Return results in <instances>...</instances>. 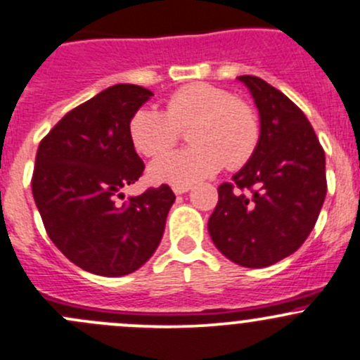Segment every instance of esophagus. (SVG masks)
<instances>
[{
	"label": "esophagus",
	"instance_id": "esophagus-1",
	"mask_svg": "<svg viewBox=\"0 0 360 360\" xmlns=\"http://www.w3.org/2000/svg\"><path fill=\"white\" fill-rule=\"evenodd\" d=\"M190 190H191V184H174L172 186V191L176 195H183Z\"/></svg>",
	"mask_w": 360,
	"mask_h": 360
}]
</instances>
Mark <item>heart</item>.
Returning a JSON list of instances; mask_svg holds the SVG:
<instances>
[{"label": "heart", "mask_w": 360, "mask_h": 360, "mask_svg": "<svg viewBox=\"0 0 360 360\" xmlns=\"http://www.w3.org/2000/svg\"><path fill=\"white\" fill-rule=\"evenodd\" d=\"M184 129L191 146L151 163L155 183H197L214 176L224 163L238 169L254 155L261 134L256 110L210 83L181 86L167 99L165 111L143 106L129 120L130 141L148 158L165 155Z\"/></svg>", "instance_id": "obj_1"}]
</instances>
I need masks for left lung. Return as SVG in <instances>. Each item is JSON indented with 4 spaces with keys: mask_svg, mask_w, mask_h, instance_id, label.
Here are the masks:
<instances>
[{
    "mask_svg": "<svg viewBox=\"0 0 360 360\" xmlns=\"http://www.w3.org/2000/svg\"><path fill=\"white\" fill-rule=\"evenodd\" d=\"M259 111V143L250 160L217 188L209 217L214 245L230 261L264 268L291 256L324 203L326 155L304 112L257 76H238Z\"/></svg>",
    "mask_w": 360,
    "mask_h": 360,
    "instance_id": "left-lung-1",
    "label": "left lung"
}]
</instances>
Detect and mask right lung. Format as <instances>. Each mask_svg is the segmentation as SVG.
Masks as SVG:
<instances>
[{
	"label": "right lung",
	"instance_id": "obj_1",
	"mask_svg": "<svg viewBox=\"0 0 360 360\" xmlns=\"http://www.w3.org/2000/svg\"><path fill=\"white\" fill-rule=\"evenodd\" d=\"M153 92L120 83L63 116L38 146L32 197L50 240L69 261L104 277L143 266L157 250L176 195L167 184L123 198L144 162L129 120Z\"/></svg>",
	"mask_w": 360,
	"mask_h": 360
}]
</instances>
